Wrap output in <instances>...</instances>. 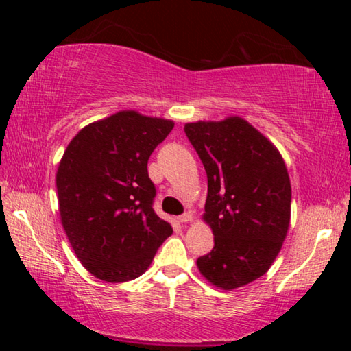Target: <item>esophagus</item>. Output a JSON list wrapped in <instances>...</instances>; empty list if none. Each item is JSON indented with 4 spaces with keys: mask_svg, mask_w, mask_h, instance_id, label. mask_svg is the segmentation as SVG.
Segmentation results:
<instances>
[{
    "mask_svg": "<svg viewBox=\"0 0 351 351\" xmlns=\"http://www.w3.org/2000/svg\"><path fill=\"white\" fill-rule=\"evenodd\" d=\"M178 221H180V223H189V221H193V213H192V212H186V213H182V215L178 217Z\"/></svg>",
    "mask_w": 351,
    "mask_h": 351,
    "instance_id": "34e87169",
    "label": "esophagus"
}]
</instances>
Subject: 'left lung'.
I'll list each match as a JSON object with an SVG mask.
<instances>
[{
	"instance_id": "8db88e82",
	"label": "left lung",
	"mask_w": 351,
	"mask_h": 351,
	"mask_svg": "<svg viewBox=\"0 0 351 351\" xmlns=\"http://www.w3.org/2000/svg\"><path fill=\"white\" fill-rule=\"evenodd\" d=\"M207 173L203 219L212 251L197 260L201 274L232 291L257 280L280 252L291 219V182L280 152L239 116L184 125Z\"/></svg>"
}]
</instances>
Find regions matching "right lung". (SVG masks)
<instances>
[{"instance_id":"obj_1","label":"right lung","mask_w":351,"mask_h":351,"mask_svg":"<svg viewBox=\"0 0 351 351\" xmlns=\"http://www.w3.org/2000/svg\"><path fill=\"white\" fill-rule=\"evenodd\" d=\"M175 122L125 110L83 127L57 170L58 212L77 258L94 277L122 283L144 274L170 223L153 210L147 162Z\"/></svg>"}]
</instances>
